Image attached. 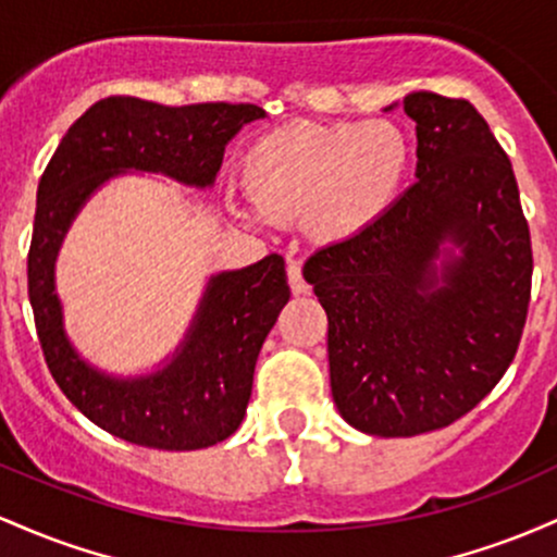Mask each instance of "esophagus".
I'll use <instances>...</instances> for the list:
<instances>
[{
    "instance_id": "34e87169",
    "label": "esophagus",
    "mask_w": 557,
    "mask_h": 557,
    "mask_svg": "<svg viewBox=\"0 0 557 557\" xmlns=\"http://www.w3.org/2000/svg\"><path fill=\"white\" fill-rule=\"evenodd\" d=\"M287 283H290V290L296 293V296H306V293L311 290L298 261H290V264H287Z\"/></svg>"
}]
</instances>
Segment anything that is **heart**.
I'll return each mask as SVG.
<instances>
[{
    "label": "heart",
    "instance_id": "obj_1",
    "mask_svg": "<svg viewBox=\"0 0 557 557\" xmlns=\"http://www.w3.org/2000/svg\"><path fill=\"white\" fill-rule=\"evenodd\" d=\"M408 159V140L393 123H290L248 149L243 175L261 216L306 214L317 240L343 243L393 207Z\"/></svg>",
    "mask_w": 557,
    "mask_h": 557
}]
</instances>
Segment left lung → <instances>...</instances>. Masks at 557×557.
<instances>
[{"label":"left lung","instance_id":"left-lung-1","mask_svg":"<svg viewBox=\"0 0 557 557\" xmlns=\"http://www.w3.org/2000/svg\"><path fill=\"white\" fill-rule=\"evenodd\" d=\"M403 112L417 123L419 181L304 267L327 311L337 411L376 437L466 417L513 361L532 298L519 185L490 125L466 99L432 91L408 94Z\"/></svg>","mask_w":557,"mask_h":557}]
</instances>
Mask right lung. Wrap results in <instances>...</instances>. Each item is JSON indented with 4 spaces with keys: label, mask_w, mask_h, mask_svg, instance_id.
Instances as JSON below:
<instances>
[{
    "label": "right lung",
    "mask_w": 557,
    "mask_h": 557,
    "mask_svg": "<svg viewBox=\"0 0 557 557\" xmlns=\"http://www.w3.org/2000/svg\"><path fill=\"white\" fill-rule=\"evenodd\" d=\"M259 117L264 110L257 104L162 107L136 96H110L70 125L38 183L28 296L44 359L83 417L125 443L198 450L238 430L261 343L290 298L285 261L270 253L243 270L214 274L168 367L117 380L83 361L62 330L57 251L86 198L110 177L125 170L162 172L177 183L209 188L227 140Z\"/></svg>",
    "instance_id": "add662e5"
}]
</instances>
